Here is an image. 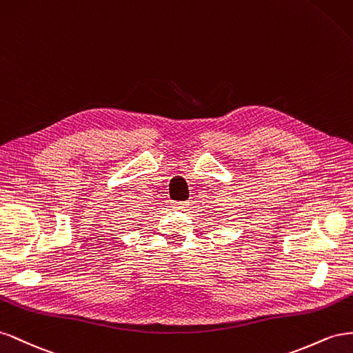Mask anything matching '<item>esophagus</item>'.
<instances>
[{
	"instance_id": "esophagus-1",
	"label": "esophagus",
	"mask_w": 353,
	"mask_h": 353,
	"mask_svg": "<svg viewBox=\"0 0 353 353\" xmlns=\"http://www.w3.org/2000/svg\"><path fill=\"white\" fill-rule=\"evenodd\" d=\"M171 205H173L174 210L185 211V210L189 207V203H188V201H174V203L171 204Z\"/></svg>"
}]
</instances>
